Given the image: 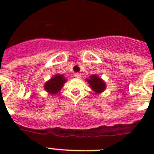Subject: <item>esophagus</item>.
Here are the masks:
<instances>
[{"label": "esophagus", "instance_id": "1", "mask_svg": "<svg viewBox=\"0 0 154 154\" xmlns=\"http://www.w3.org/2000/svg\"><path fill=\"white\" fill-rule=\"evenodd\" d=\"M75 78H77V79H79V78H81V74H80V73H75Z\"/></svg>", "mask_w": 154, "mask_h": 154}]
</instances>
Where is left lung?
<instances>
[{"mask_svg":"<svg viewBox=\"0 0 154 154\" xmlns=\"http://www.w3.org/2000/svg\"><path fill=\"white\" fill-rule=\"evenodd\" d=\"M87 82L90 85V87L92 89V90L98 94L103 92L106 89V87L105 82L99 77H98L96 75H91L89 79H87Z\"/></svg>","mask_w":154,"mask_h":154,"instance_id":"1","label":"left lung"}]
</instances>
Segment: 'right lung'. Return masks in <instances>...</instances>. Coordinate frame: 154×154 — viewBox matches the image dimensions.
Returning a JSON list of instances; mask_svg holds the SVG:
<instances>
[{
  "label": "right lung",
  "mask_w": 154,
  "mask_h": 154,
  "mask_svg": "<svg viewBox=\"0 0 154 154\" xmlns=\"http://www.w3.org/2000/svg\"><path fill=\"white\" fill-rule=\"evenodd\" d=\"M65 82L66 79L64 77L63 75H55L45 84V90L47 91L48 93L55 95L62 89Z\"/></svg>",
  "instance_id": "right-lung-1"
}]
</instances>
